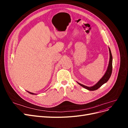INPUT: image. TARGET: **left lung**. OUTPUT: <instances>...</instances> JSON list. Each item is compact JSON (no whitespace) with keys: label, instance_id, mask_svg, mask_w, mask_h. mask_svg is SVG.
Wrapping results in <instances>:
<instances>
[{"label":"left lung","instance_id":"8db88e82","mask_svg":"<svg viewBox=\"0 0 128 128\" xmlns=\"http://www.w3.org/2000/svg\"><path fill=\"white\" fill-rule=\"evenodd\" d=\"M109 51H110V61H109V64H108V66L107 68V70L104 74V76L102 77V78L99 80V82L96 84L94 86H91V87H88V86H84L83 84H81L80 83H78V84H80V86H82V87L84 88H85L87 89L88 90L90 91H94L97 90L98 88H99L100 86H102L105 83H106L107 81L108 80L110 79V77L111 76L112 74V61H113V58H112V53L110 51V50L109 48Z\"/></svg>","mask_w":128,"mask_h":128}]
</instances>
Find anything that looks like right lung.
Masks as SVG:
<instances>
[{"instance_id": "1", "label": "right lung", "mask_w": 128, "mask_h": 128, "mask_svg": "<svg viewBox=\"0 0 128 128\" xmlns=\"http://www.w3.org/2000/svg\"><path fill=\"white\" fill-rule=\"evenodd\" d=\"M28 92H29V94H34V93H32V92H28V91H27Z\"/></svg>"}]
</instances>
